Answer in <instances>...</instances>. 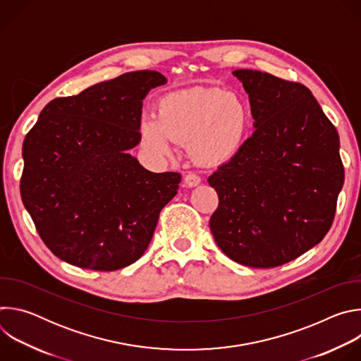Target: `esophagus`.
I'll use <instances>...</instances> for the list:
<instances>
[{"instance_id": "34e87169", "label": "esophagus", "mask_w": 361, "mask_h": 361, "mask_svg": "<svg viewBox=\"0 0 361 361\" xmlns=\"http://www.w3.org/2000/svg\"><path fill=\"white\" fill-rule=\"evenodd\" d=\"M200 183H201V178H200L197 174H194V173H188V174L184 177V185L188 187V188L195 187V185H198Z\"/></svg>"}]
</instances>
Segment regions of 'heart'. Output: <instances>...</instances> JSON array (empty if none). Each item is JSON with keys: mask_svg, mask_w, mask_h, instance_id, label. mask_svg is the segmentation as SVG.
I'll return each instance as SVG.
<instances>
[{"mask_svg": "<svg viewBox=\"0 0 361 361\" xmlns=\"http://www.w3.org/2000/svg\"><path fill=\"white\" fill-rule=\"evenodd\" d=\"M250 126L245 101L219 87H190L164 94L156 114H144L138 135L142 148L161 159L174 142H188L191 157L202 166H220L241 149Z\"/></svg>", "mask_w": 361, "mask_h": 361, "instance_id": "obj_1", "label": "heart"}]
</instances>
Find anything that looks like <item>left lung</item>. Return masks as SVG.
<instances>
[{
  "instance_id": "left-lung-1",
  "label": "left lung",
  "mask_w": 361,
  "mask_h": 361,
  "mask_svg": "<svg viewBox=\"0 0 361 361\" xmlns=\"http://www.w3.org/2000/svg\"><path fill=\"white\" fill-rule=\"evenodd\" d=\"M233 74L255 130L209 177L219 194L210 230L235 263L273 269L313 248L333 224L344 183L338 134L305 85L255 70Z\"/></svg>"
}]
</instances>
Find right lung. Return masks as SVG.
<instances>
[{
  "mask_svg": "<svg viewBox=\"0 0 361 361\" xmlns=\"http://www.w3.org/2000/svg\"><path fill=\"white\" fill-rule=\"evenodd\" d=\"M166 82L142 70L56 98L25 135L21 198L63 262L114 271L147 250L181 176L151 173L128 149L140 142L142 99Z\"/></svg>",
  "mask_w": 361,
  "mask_h": 361,
  "instance_id": "obj_1",
  "label": "right lung"
}]
</instances>
